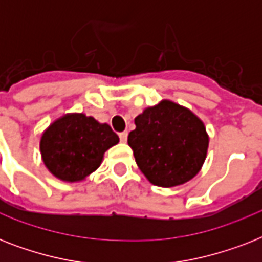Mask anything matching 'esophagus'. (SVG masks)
<instances>
[{"label": "esophagus", "mask_w": 262, "mask_h": 262, "mask_svg": "<svg viewBox=\"0 0 262 262\" xmlns=\"http://www.w3.org/2000/svg\"><path fill=\"white\" fill-rule=\"evenodd\" d=\"M119 140H121V143H126L127 132H122V133H119Z\"/></svg>", "instance_id": "34e87169"}]
</instances>
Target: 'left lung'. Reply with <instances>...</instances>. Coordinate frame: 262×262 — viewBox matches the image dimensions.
Returning a JSON list of instances; mask_svg holds the SVG:
<instances>
[{"instance_id":"obj_1","label":"left lung","mask_w":262,"mask_h":262,"mask_svg":"<svg viewBox=\"0 0 262 262\" xmlns=\"http://www.w3.org/2000/svg\"><path fill=\"white\" fill-rule=\"evenodd\" d=\"M135 125L127 144L149 182L172 187L199 174L207 158L209 136L193 111L164 99L137 115Z\"/></svg>"}]
</instances>
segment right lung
<instances>
[{
  "label": "right lung",
  "mask_w": 262,
  "mask_h": 262,
  "mask_svg": "<svg viewBox=\"0 0 262 262\" xmlns=\"http://www.w3.org/2000/svg\"><path fill=\"white\" fill-rule=\"evenodd\" d=\"M118 141L110 125L83 113H72L49 125L39 148L43 163L55 178L80 182L102 164L104 152Z\"/></svg>",
  "instance_id": "add662e5"
}]
</instances>
